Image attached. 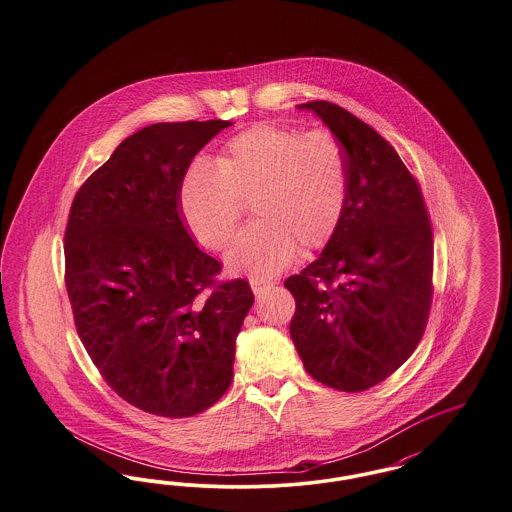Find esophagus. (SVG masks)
I'll use <instances>...</instances> for the list:
<instances>
[{
	"mask_svg": "<svg viewBox=\"0 0 512 512\" xmlns=\"http://www.w3.org/2000/svg\"><path fill=\"white\" fill-rule=\"evenodd\" d=\"M249 284H251V290H253V293H263L265 290H268V288H272L276 282L274 280H263V278H251L249 280Z\"/></svg>",
	"mask_w": 512,
	"mask_h": 512,
	"instance_id": "obj_1",
	"label": "esophagus"
}]
</instances>
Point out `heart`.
Returning a JSON list of instances; mask_svg holds the SVG:
<instances>
[{
  "mask_svg": "<svg viewBox=\"0 0 512 512\" xmlns=\"http://www.w3.org/2000/svg\"><path fill=\"white\" fill-rule=\"evenodd\" d=\"M349 197L343 147L326 130L259 122L230 138L217 159L194 161L178 190V211L188 232L209 249L232 244L244 199L261 219L251 222L226 255V267L270 278L303 249L328 244Z\"/></svg>",
  "mask_w": 512,
  "mask_h": 512,
  "instance_id": "1",
  "label": "heart"
}]
</instances>
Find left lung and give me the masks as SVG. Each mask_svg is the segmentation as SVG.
Segmentation results:
<instances>
[{
    "label": "left lung",
    "mask_w": 512,
    "mask_h": 512,
    "mask_svg": "<svg viewBox=\"0 0 512 512\" xmlns=\"http://www.w3.org/2000/svg\"><path fill=\"white\" fill-rule=\"evenodd\" d=\"M340 140L349 197L340 226L309 267L284 286L305 370L334 390L380 384L413 355L432 303L434 240L422 192L397 151L330 101H309Z\"/></svg>",
    "instance_id": "8db88e82"
}]
</instances>
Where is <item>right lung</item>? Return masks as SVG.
<instances>
[{
    "label": "right lung",
    "instance_id": "add662e5",
    "mask_svg": "<svg viewBox=\"0 0 512 512\" xmlns=\"http://www.w3.org/2000/svg\"><path fill=\"white\" fill-rule=\"evenodd\" d=\"M230 121L157 122L128 136L76 192L65 230L74 324L103 380L146 413L186 418L234 378L253 305L245 280L190 238L178 190L199 149Z\"/></svg>",
    "mask_w": 512,
    "mask_h": 512
}]
</instances>
